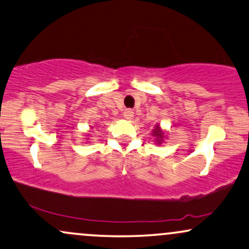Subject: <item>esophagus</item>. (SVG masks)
Instances as JSON below:
<instances>
[{
    "instance_id": "obj_1",
    "label": "esophagus",
    "mask_w": 249,
    "mask_h": 249,
    "mask_svg": "<svg viewBox=\"0 0 249 249\" xmlns=\"http://www.w3.org/2000/svg\"><path fill=\"white\" fill-rule=\"evenodd\" d=\"M123 116H124L125 119H132L133 110L132 109H125L124 112H123Z\"/></svg>"
}]
</instances>
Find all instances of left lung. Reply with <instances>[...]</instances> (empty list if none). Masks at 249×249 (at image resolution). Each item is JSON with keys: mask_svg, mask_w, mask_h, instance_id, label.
<instances>
[{"mask_svg": "<svg viewBox=\"0 0 249 249\" xmlns=\"http://www.w3.org/2000/svg\"><path fill=\"white\" fill-rule=\"evenodd\" d=\"M153 136H155V137H159L161 139V138H163V133L161 132L160 130H159V128H155V130L153 131Z\"/></svg>", "mask_w": 249, "mask_h": 249, "instance_id": "8db88e82", "label": "left lung"}]
</instances>
